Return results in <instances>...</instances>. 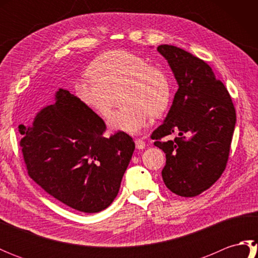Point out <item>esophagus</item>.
Instances as JSON below:
<instances>
[{"instance_id": "obj_1", "label": "esophagus", "mask_w": 258, "mask_h": 258, "mask_svg": "<svg viewBox=\"0 0 258 258\" xmlns=\"http://www.w3.org/2000/svg\"><path fill=\"white\" fill-rule=\"evenodd\" d=\"M135 145H136V149H138V150L145 149V142L143 140H141V139L135 140Z\"/></svg>"}]
</instances>
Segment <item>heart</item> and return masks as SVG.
I'll use <instances>...</instances> for the list:
<instances>
[{
	"instance_id": "b5f03b06",
	"label": "heart",
	"mask_w": 258,
	"mask_h": 258,
	"mask_svg": "<svg viewBox=\"0 0 258 258\" xmlns=\"http://www.w3.org/2000/svg\"><path fill=\"white\" fill-rule=\"evenodd\" d=\"M89 78L75 84L79 100L102 117L111 112L114 95L119 93L124 106L111 114L112 131L139 134L150 122L166 111L171 102V83L160 68L124 50H113L96 57L89 68Z\"/></svg>"
}]
</instances>
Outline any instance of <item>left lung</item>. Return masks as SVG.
Instances as JSON below:
<instances>
[{"label": "left lung", "mask_w": 258, "mask_h": 258, "mask_svg": "<svg viewBox=\"0 0 258 258\" xmlns=\"http://www.w3.org/2000/svg\"><path fill=\"white\" fill-rule=\"evenodd\" d=\"M157 51L178 84L165 120L152 134L166 155L162 177L173 193L193 197L210 188L225 169L236 112L225 85L203 59L173 45H160ZM174 133L180 138L161 141Z\"/></svg>", "instance_id": "obj_1"}]
</instances>
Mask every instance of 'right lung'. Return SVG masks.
Segmentation results:
<instances>
[{"label":"right lung","mask_w":258,"mask_h":258,"mask_svg":"<svg viewBox=\"0 0 258 258\" xmlns=\"http://www.w3.org/2000/svg\"><path fill=\"white\" fill-rule=\"evenodd\" d=\"M106 125L79 97L59 89L55 103L42 108L29 127L19 125L20 146L30 177L54 199L83 213L112 204L135 143Z\"/></svg>","instance_id":"right-lung-1"}]
</instances>
